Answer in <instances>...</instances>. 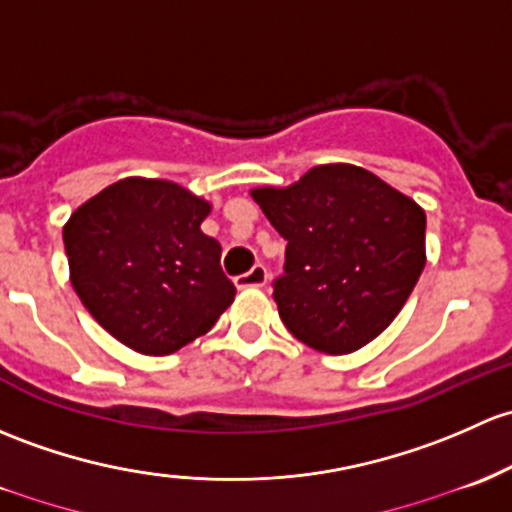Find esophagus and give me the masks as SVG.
<instances>
[{"label":"esophagus","instance_id":"34e87169","mask_svg":"<svg viewBox=\"0 0 512 512\" xmlns=\"http://www.w3.org/2000/svg\"><path fill=\"white\" fill-rule=\"evenodd\" d=\"M267 282V267L265 265H255L250 272L240 274V277H235V284H238L240 289H247V287H265Z\"/></svg>","mask_w":512,"mask_h":512}]
</instances>
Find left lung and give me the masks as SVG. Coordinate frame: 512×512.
I'll use <instances>...</instances> for the list:
<instances>
[{"mask_svg": "<svg viewBox=\"0 0 512 512\" xmlns=\"http://www.w3.org/2000/svg\"><path fill=\"white\" fill-rule=\"evenodd\" d=\"M252 198L287 240L272 297L294 338L343 355L392 324L424 270L427 218L412 198L351 164Z\"/></svg>", "mask_w": 512, "mask_h": 512, "instance_id": "obj_1", "label": "left lung"}]
</instances>
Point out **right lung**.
<instances>
[{
  "label": "right lung",
  "mask_w": 512,
  "mask_h": 512,
  "mask_svg": "<svg viewBox=\"0 0 512 512\" xmlns=\"http://www.w3.org/2000/svg\"><path fill=\"white\" fill-rule=\"evenodd\" d=\"M211 206L157 179H122L63 228L71 282L85 309L132 351L169 355L233 304L220 242L203 235Z\"/></svg>",
  "instance_id": "right-lung-1"
}]
</instances>
